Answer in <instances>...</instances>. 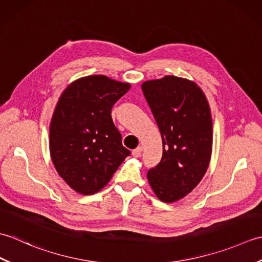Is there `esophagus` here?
<instances>
[{
	"label": "esophagus",
	"mask_w": 262,
	"mask_h": 262,
	"mask_svg": "<svg viewBox=\"0 0 262 262\" xmlns=\"http://www.w3.org/2000/svg\"><path fill=\"white\" fill-rule=\"evenodd\" d=\"M142 151H143V147L142 146H138L137 148H135V149H133V152H132V154L134 155L135 158H138V157H141V154H142Z\"/></svg>",
	"instance_id": "esophagus-1"
}]
</instances>
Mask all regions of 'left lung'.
<instances>
[{
    "mask_svg": "<svg viewBox=\"0 0 262 262\" xmlns=\"http://www.w3.org/2000/svg\"><path fill=\"white\" fill-rule=\"evenodd\" d=\"M142 90L162 136L160 163L147 171L153 191L173 203L193 190L207 171L213 124L207 99L196 83L166 75L146 81Z\"/></svg>",
    "mask_w": 262,
    "mask_h": 262,
    "instance_id": "8db88e82",
    "label": "left lung"
}]
</instances>
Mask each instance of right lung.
Wrapping results in <instances>:
<instances>
[{"instance_id":"right-lung-1","label":"right lung","mask_w":262,"mask_h":262,"mask_svg":"<svg viewBox=\"0 0 262 262\" xmlns=\"http://www.w3.org/2000/svg\"><path fill=\"white\" fill-rule=\"evenodd\" d=\"M129 83L85 76L65 89L49 127V149L58 174L76 192L93 194L107 185L128 155L113 118V105Z\"/></svg>"}]
</instances>
